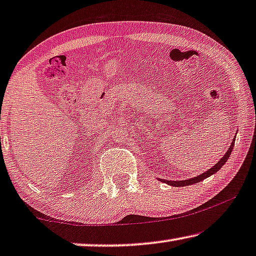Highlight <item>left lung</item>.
<instances>
[{
	"mask_svg": "<svg viewBox=\"0 0 256 256\" xmlns=\"http://www.w3.org/2000/svg\"><path fill=\"white\" fill-rule=\"evenodd\" d=\"M234 145V140L232 142V143H231V146L229 148V150H228V152L226 153V154H224L223 158L220 160L218 162L215 164V166H213V168L208 169V170L204 172V174L196 176V178H190V180H180V182H178V180H175V182H174V180H164V182H166L167 184H169V186H190V184L198 183V182H200V180H205L207 178H210V175H213V174H215L216 172H218L220 169L222 168L223 164L226 162V160L230 158V154H231V152H232Z\"/></svg>",
	"mask_w": 256,
	"mask_h": 256,
	"instance_id": "obj_1",
	"label": "left lung"
}]
</instances>
